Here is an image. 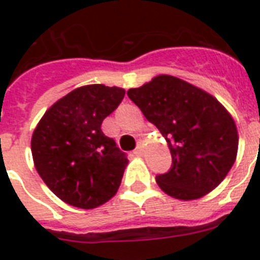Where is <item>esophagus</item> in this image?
Returning a JSON list of instances; mask_svg holds the SVG:
<instances>
[{
	"instance_id": "1",
	"label": "esophagus",
	"mask_w": 260,
	"mask_h": 260,
	"mask_svg": "<svg viewBox=\"0 0 260 260\" xmlns=\"http://www.w3.org/2000/svg\"><path fill=\"white\" fill-rule=\"evenodd\" d=\"M143 151H144V143L140 140V142L138 143V147H136V150H135V154L136 155H142Z\"/></svg>"
}]
</instances>
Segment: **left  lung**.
Listing matches in <instances>:
<instances>
[{"mask_svg":"<svg viewBox=\"0 0 260 260\" xmlns=\"http://www.w3.org/2000/svg\"><path fill=\"white\" fill-rule=\"evenodd\" d=\"M126 94L167 140L173 165L156 175L165 193L190 201L221 183L236 160L239 136L213 95L173 75H158Z\"/></svg>","mask_w":260,"mask_h":260,"instance_id":"8db88e82","label":"left lung"}]
</instances>
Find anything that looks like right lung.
<instances>
[{"label":"right lung","instance_id":"add662e5","mask_svg":"<svg viewBox=\"0 0 260 260\" xmlns=\"http://www.w3.org/2000/svg\"><path fill=\"white\" fill-rule=\"evenodd\" d=\"M124 94L116 86H81L55 102L35 128V167L51 191L69 205L93 209L117 193L128 159L102 132L101 124Z\"/></svg>","mask_w":260,"mask_h":260}]
</instances>
